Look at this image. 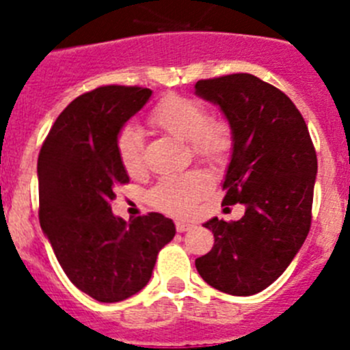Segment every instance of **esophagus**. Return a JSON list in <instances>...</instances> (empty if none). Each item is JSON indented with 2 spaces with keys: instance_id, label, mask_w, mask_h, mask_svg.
<instances>
[{
  "instance_id": "obj_1",
  "label": "esophagus",
  "mask_w": 350,
  "mask_h": 350,
  "mask_svg": "<svg viewBox=\"0 0 350 350\" xmlns=\"http://www.w3.org/2000/svg\"><path fill=\"white\" fill-rule=\"evenodd\" d=\"M175 228H177L178 233H185V231H189L191 228H193V224H189V222H184V221H177L175 222Z\"/></svg>"
}]
</instances>
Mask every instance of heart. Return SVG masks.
Instances as JSON below:
<instances>
[{
  "mask_svg": "<svg viewBox=\"0 0 350 350\" xmlns=\"http://www.w3.org/2000/svg\"><path fill=\"white\" fill-rule=\"evenodd\" d=\"M150 124L184 142H189L191 152L198 159L221 165L233 148V129L222 119L208 116L202 101L180 94L165 96L148 113ZM117 156L129 175H138L145 168V142L137 126H124L117 133ZM210 189V178L203 172L170 173L156 182L148 200L161 212L170 215H187Z\"/></svg>",
  "mask_w": 350,
  "mask_h": 350,
  "instance_id": "1",
  "label": "heart"
}]
</instances>
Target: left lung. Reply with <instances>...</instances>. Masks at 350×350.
<instances>
[{
  "label": "left lung",
  "instance_id": "left-lung-1",
  "mask_svg": "<svg viewBox=\"0 0 350 350\" xmlns=\"http://www.w3.org/2000/svg\"><path fill=\"white\" fill-rule=\"evenodd\" d=\"M194 89L219 105L233 129L222 203L245 205L240 221L205 222L215 240L208 254L196 259V270L222 293L256 295L284 273L310 231L314 144L296 105L258 77L198 80Z\"/></svg>",
  "mask_w": 350,
  "mask_h": 350
}]
</instances>
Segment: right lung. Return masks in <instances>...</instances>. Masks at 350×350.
Returning a JSON list of instances; mask_svg holds the SVG:
<instances>
[{"label": "right lung", "mask_w": 350, "mask_h": 350, "mask_svg": "<svg viewBox=\"0 0 350 350\" xmlns=\"http://www.w3.org/2000/svg\"><path fill=\"white\" fill-rule=\"evenodd\" d=\"M152 91L105 85L64 108L38 156L40 226L68 279L103 303L137 295L150 280L159 250L175 237L163 213L126 222L112 213L129 177L117 156V133Z\"/></svg>", "instance_id": "right-lung-1"}]
</instances>
